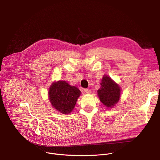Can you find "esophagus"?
I'll use <instances>...</instances> for the list:
<instances>
[{
	"mask_svg": "<svg viewBox=\"0 0 160 160\" xmlns=\"http://www.w3.org/2000/svg\"><path fill=\"white\" fill-rule=\"evenodd\" d=\"M84 91L87 94H90L91 93V91L89 89H84Z\"/></svg>",
	"mask_w": 160,
	"mask_h": 160,
	"instance_id": "34e87169",
	"label": "esophagus"
}]
</instances>
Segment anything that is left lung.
I'll use <instances>...</instances> for the list:
<instances>
[{
  "instance_id": "left-lung-1",
  "label": "left lung",
  "mask_w": 160,
  "mask_h": 160,
  "mask_svg": "<svg viewBox=\"0 0 160 160\" xmlns=\"http://www.w3.org/2000/svg\"><path fill=\"white\" fill-rule=\"evenodd\" d=\"M97 93L100 102L103 105L111 108L119 102L121 88L110 77L105 74L100 82V88L97 91Z\"/></svg>"
}]
</instances>
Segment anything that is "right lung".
I'll return each instance as SVG.
<instances>
[{"label": "right lung", "mask_w": 160, "mask_h": 160, "mask_svg": "<svg viewBox=\"0 0 160 160\" xmlns=\"http://www.w3.org/2000/svg\"><path fill=\"white\" fill-rule=\"evenodd\" d=\"M48 99L52 108L63 114L73 110L81 91L63 80L54 82L48 89Z\"/></svg>", "instance_id": "right-lung-1"}]
</instances>
